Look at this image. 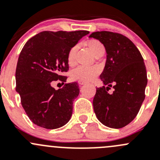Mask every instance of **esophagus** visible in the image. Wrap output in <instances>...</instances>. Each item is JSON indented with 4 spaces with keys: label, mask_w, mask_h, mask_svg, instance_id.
Returning <instances> with one entry per match:
<instances>
[{
    "label": "esophagus",
    "mask_w": 160,
    "mask_h": 160,
    "mask_svg": "<svg viewBox=\"0 0 160 160\" xmlns=\"http://www.w3.org/2000/svg\"><path fill=\"white\" fill-rule=\"evenodd\" d=\"M78 83H79V84H80V85H83V84H86L87 82L83 81V80H79Z\"/></svg>",
    "instance_id": "1"
}]
</instances>
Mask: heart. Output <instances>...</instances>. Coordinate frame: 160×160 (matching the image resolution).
Wrapping results in <instances>:
<instances>
[{"label":"heart","mask_w":160,"mask_h":160,"mask_svg":"<svg viewBox=\"0 0 160 160\" xmlns=\"http://www.w3.org/2000/svg\"><path fill=\"white\" fill-rule=\"evenodd\" d=\"M86 45L94 55L98 52L105 50L102 43L95 39L89 40L86 43ZM77 51V46H73L69 49L67 55L68 64L72 66L75 62V55ZM100 72V69L98 66H78L71 72L70 76L72 79L75 80H83V81H90L92 80Z\"/></svg>","instance_id":"heart-1"}]
</instances>
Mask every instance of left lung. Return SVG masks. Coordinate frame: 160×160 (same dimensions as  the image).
Masks as SVG:
<instances>
[{"mask_svg": "<svg viewBox=\"0 0 160 160\" xmlns=\"http://www.w3.org/2000/svg\"><path fill=\"white\" fill-rule=\"evenodd\" d=\"M89 37L103 44L107 54L100 75L104 86L96 88L93 100L94 112L105 126L122 128L136 117L145 98L148 79L144 59L134 43L122 34L100 31ZM112 84L114 91L110 95L108 91Z\"/></svg>", "mask_w": 160, "mask_h": 160, "instance_id": "left-lung-1", "label": "left lung"}]
</instances>
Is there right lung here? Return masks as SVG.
Returning <instances> with one entry per match:
<instances>
[{"label": "right lung", "mask_w": 160, "mask_h": 160, "mask_svg": "<svg viewBox=\"0 0 160 160\" xmlns=\"http://www.w3.org/2000/svg\"><path fill=\"white\" fill-rule=\"evenodd\" d=\"M86 30L44 31L30 38L20 52L15 71L16 90L28 117L34 124L56 129L69 122L72 102L79 95L77 82L55 90L52 81L66 82L69 70L67 55Z\"/></svg>", "instance_id": "obj_1"}]
</instances>
